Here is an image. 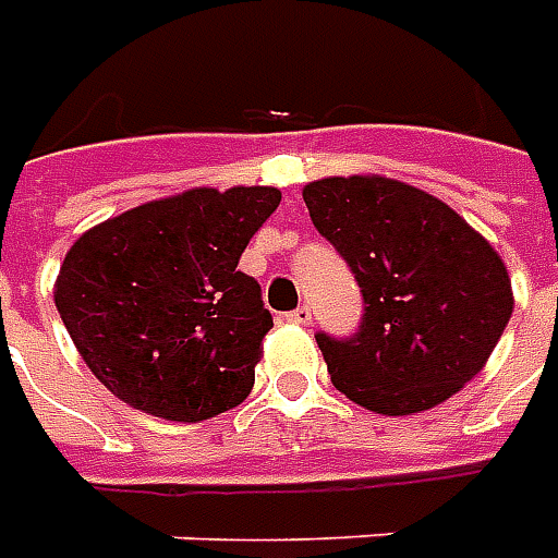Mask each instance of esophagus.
Instances as JSON below:
<instances>
[{"instance_id": "obj_1", "label": "esophagus", "mask_w": 558, "mask_h": 558, "mask_svg": "<svg viewBox=\"0 0 558 558\" xmlns=\"http://www.w3.org/2000/svg\"><path fill=\"white\" fill-rule=\"evenodd\" d=\"M311 317H314V314H311V307L307 305H299L295 311H290V314H287V319H290V323H295V326H311Z\"/></svg>"}]
</instances>
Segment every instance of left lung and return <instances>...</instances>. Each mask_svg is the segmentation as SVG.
Instances as JSON below:
<instances>
[{
  "label": "left lung",
  "mask_w": 558,
  "mask_h": 558,
  "mask_svg": "<svg viewBox=\"0 0 558 558\" xmlns=\"http://www.w3.org/2000/svg\"><path fill=\"white\" fill-rule=\"evenodd\" d=\"M302 196L365 302L360 332L317 335L335 389L387 416L420 414L459 392L513 311L493 244L441 198L380 174L323 178Z\"/></svg>",
  "instance_id": "8db88e82"
}]
</instances>
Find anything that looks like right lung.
I'll return each instance as SVG.
<instances>
[{
  "label": "right lung",
  "mask_w": 558,
  "mask_h": 558,
  "mask_svg": "<svg viewBox=\"0 0 558 558\" xmlns=\"http://www.w3.org/2000/svg\"><path fill=\"white\" fill-rule=\"evenodd\" d=\"M278 205L275 186H196L111 217L72 244L53 302L117 399L198 423L251 396L275 323L239 259Z\"/></svg>",
  "instance_id": "1"
}]
</instances>
